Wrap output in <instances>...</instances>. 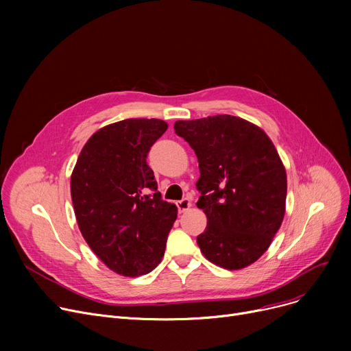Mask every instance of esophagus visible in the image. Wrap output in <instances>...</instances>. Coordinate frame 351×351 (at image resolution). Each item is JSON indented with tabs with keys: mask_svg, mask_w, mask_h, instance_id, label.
<instances>
[{
	"mask_svg": "<svg viewBox=\"0 0 351 351\" xmlns=\"http://www.w3.org/2000/svg\"><path fill=\"white\" fill-rule=\"evenodd\" d=\"M176 206H178V210H179V213H183V212H186V210H189L191 209V206H192V204H191V200L189 199H182V200H179V202H176Z\"/></svg>",
	"mask_w": 351,
	"mask_h": 351,
	"instance_id": "esophagus-1",
	"label": "esophagus"
}]
</instances>
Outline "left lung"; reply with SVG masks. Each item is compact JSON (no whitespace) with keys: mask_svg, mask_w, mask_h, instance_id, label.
Listing matches in <instances>:
<instances>
[{"mask_svg":"<svg viewBox=\"0 0 351 351\" xmlns=\"http://www.w3.org/2000/svg\"><path fill=\"white\" fill-rule=\"evenodd\" d=\"M175 132L195 151L197 208L206 230L196 239L209 262L245 269L269 249L286 212L287 176L262 128L232 115L176 121Z\"/></svg>","mask_w":351,"mask_h":351,"instance_id":"8db88e82","label":"left lung"}]
</instances>
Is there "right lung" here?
Here are the masks:
<instances>
[{"mask_svg":"<svg viewBox=\"0 0 351 351\" xmlns=\"http://www.w3.org/2000/svg\"><path fill=\"white\" fill-rule=\"evenodd\" d=\"M160 119H123L92 135L71 175V197L85 242L112 271L136 278L162 261L178 216L156 192L146 156L165 134ZM151 191H155L154 195Z\"/></svg>","mask_w":351,"mask_h":351,"instance_id":"right-lung-1","label":"right lung"}]
</instances>
